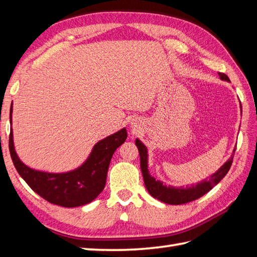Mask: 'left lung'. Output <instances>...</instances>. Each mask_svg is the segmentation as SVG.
Returning <instances> with one entry per match:
<instances>
[{
	"label": "left lung",
	"instance_id": "left-lung-1",
	"mask_svg": "<svg viewBox=\"0 0 257 257\" xmlns=\"http://www.w3.org/2000/svg\"><path fill=\"white\" fill-rule=\"evenodd\" d=\"M219 76L221 79L230 81V79H228L225 74L219 73ZM136 146H137V148L139 150L140 168L144 176L145 185L147 190H148V192L154 196V198L160 200L161 202L174 205L188 203V202L199 199L202 195L209 192L214 185H216L226 176V173L230 170V168L232 166L234 152H235V150H234L230 159H228L215 173H213L209 179H206L204 181H202L195 185H191V187L174 188L170 187V185L167 187L166 184H163V182L158 181L154 177L150 176L148 170V154H147L146 146L141 143L139 139H136Z\"/></svg>",
	"mask_w": 257,
	"mask_h": 257
}]
</instances>
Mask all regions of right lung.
<instances>
[{
    "label": "right lung",
    "mask_w": 257,
    "mask_h": 257,
    "mask_svg": "<svg viewBox=\"0 0 257 257\" xmlns=\"http://www.w3.org/2000/svg\"><path fill=\"white\" fill-rule=\"evenodd\" d=\"M12 124V105L10 110ZM127 139V130H119L95 145L88 159L76 170L65 173L37 171L25 166L16 155L11 128L9 148L14 167L29 187L50 203L75 207L95 200L105 188L109 163L119 146Z\"/></svg>",
    "instance_id": "add662e5"
}]
</instances>
